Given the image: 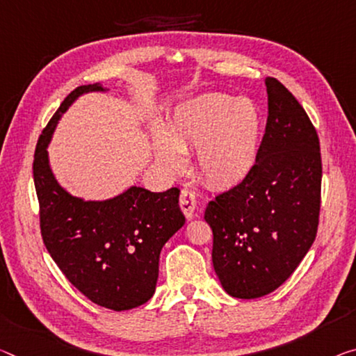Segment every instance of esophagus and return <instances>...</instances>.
I'll return each instance as SVG.
<instances>
[{"label":"esophagus","mask_w":356,"mask_h":356,"mask_svg":"<svg viewBox=\"0 0 356 356\" xmlns=\"http://www.w3.org/2000/svg\"><path fill=\"white\" fill-rule=\"evenodd\" d=\"M179 209L184 213L186 218H194L195 213V194L189 189H183L179 194Z\"/></svg>","instance_id":"1"}]
</instances>
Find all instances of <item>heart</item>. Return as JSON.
<instances>
[{"label": "heart", "mask_w": 356, "mask_h": 356, "mask_svg": "<svg viewBox=\"0 0 356 356\" xmlns=\"http://www.w3.org/2000/svg\"><path fill=\"white\" fill-rule=\"evenodd\" d=\"M262 114L250 98L204 94L179 103L165 125L152 135L156 159L173 173L184 168L183 152L197 151V170L215 188L248 177L258 161Z\"/></svg>", "instance_id": "1"}]
</instances>
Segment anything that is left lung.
Wrapping results in <instances>:
<instances>
[{
    "label": "left lung",
    "instance_id": "obj_1",
    "mask_svg": "<svg viewBox=\"0 0 356 356\" xmlns=\"http://www.w3.org/2000/svg\"><path fill=\"white\" fill-rule=\"evenodd\" d=\"M267 124L258 161L242 183L207 205L211 259L224 291L256 299L283 285L316 237L320 141L280 81L266 78Z\"/></svg>",
    "mask_w": 356,
    "mask_h": 356
}]
</instances>
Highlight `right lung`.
I'll list each match as a JSON object with an SVG mask.
<instances>
[{
	"label": "right lung",
	"mask_w": 356,
	"mask_h": 356,
	"mask_svg": "<svg viewBox=\"0 0 356 356\" xmlns=\"http://www.w3.org/2000/svg\"><path fill=\"white\" fill-rule=\"evenodd\" d=\"M89 92L108 89L95 83L71 92L38 140L33 178L41 234L71 285L102 307L130 310L154 294L162 247L183 227L184 215L178 188L151 193L130 186L111 199L86 200L57 181L49 162V143L67 109Z\"/></svg>",
	"instance_id": "1"
}]
</instances>
